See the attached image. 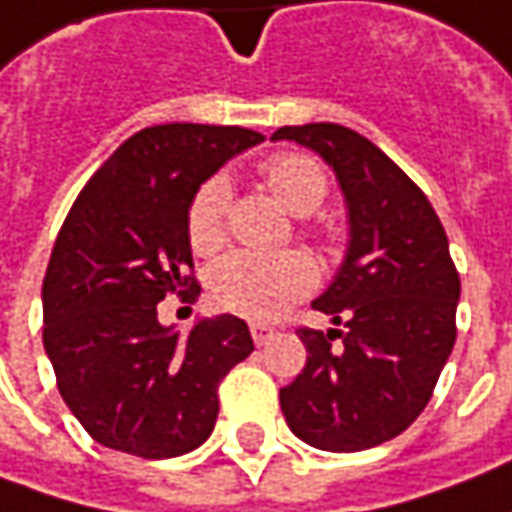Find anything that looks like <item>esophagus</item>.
I'll return each mask as SVG.
<instances>
[{"label":"esophagus","mask_w":512,"mask_h":512,"mask_svg":"<svg viewBox=\"0 0 512 512\" xmlns=\"http://www.w3.org/2000/svg\"><path fill=\"white\" fill-rule=\"evenodd\" d=\"M274 337V328L263 326V323H252V340H255L257 348H263V345L272 343Z\"/></svg>","instance_id":"esophagus-1"}]
</instances>
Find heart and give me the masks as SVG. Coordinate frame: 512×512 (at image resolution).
<instances>
[{
    "mask_svg": "<svg viewBox=\"0 0 512 512\" xmlns=\"http://www.w3.org/2000/svg\"><path fill=\"white\" fill-rule=\"evenodd\" d=\"M260 175L274 198L294 215H309L326 198V172L309 155L280 152L272 155ZM232 198L229 181L215 175L203 181L186 212V238L201 255L215 252L223 243L226 206ZM317 283V269L303 252H235L215 263L209 274V294L215 306L246 320H274L294 300L309 294Z\"/></svg>",
    "mask_w": 512,
    "mask_h": 512,
    "instance_id": "heart-1",
    "label": "heart"
}]
</instances>
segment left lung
Wrapping results in <instances>:
<instances>
[{
	"mask_svg": "<svg viewBox=\"0 0 512 512\" xmlns=\"http://www.w3.org/2000/svg\"><path fill=\"white\" fill-rule=\"evenodd\" d=\"M272 141L317 152L348 215L343 263L311 303L343 331H297L309 357L303 374L280 388V408L311 448H377L425 411L456 343L462 289L448 235L425 192L360 133L303 124L280 127Z\"/></svg>",
	"mask_w": 512,
	"mask_h": 512,
	"instance_id": "8db88e82",
	"label": "left lung"
}]
</instances>
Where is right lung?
Listing matches in <instances>:
<instances>
[{
  "label": "right lung",
  "mask_w": 512,
  "mask_h": 512,
  "mask_svg": "<svg viewBox=\"0 0 512 512\" xmlns=\"http://www.w3.org/2000/svg\"><path fill=\"white\" fill-rule=\"evenodd\" d=\"M263 135L161 124L127 138L87 181L56 238L42 286L45 351L59 394L104 448L169 459L209 439L218 385L255 343L235 314L189 334L158 303L189 286L186 212L203 181Z\"/></svg>",
  "instance_id": "add662e5"
}]
</instances>
